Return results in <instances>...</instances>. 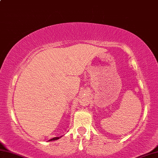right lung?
I'll use <instances>...</instances> for the list:
<instances>
[{
  "label": "right lung",
  "mask_w": 158,
  "mask_h": 158,
  "mask_svg": "<svg viewBox=\"0 0 158 158\" xmlns=\"http://www.w3.org/2000/svg\"><path fill=\"white\" fill-rule=\"evenodd\" d=\"M61 137H54V138H52V139H50V140H48V141H54V140H57V139H60Z\"/></svg>",
  "instance_id": "add662e5"
}]
</instances>
